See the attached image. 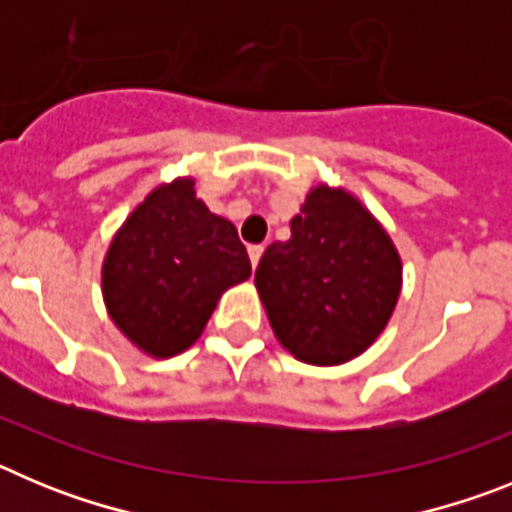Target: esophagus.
I'll list each match as a JSON object with an SVG mask.
<instances>
[{
    "mask_svg": "<svg viewBox=\"0 0 512 512\" xmlns=\"http://www.w3.org/2000/svg\"><path fill=\"white\" fill-rule=\"evenodd\" d=\"M261 256H264V246H248V259H251V266L253 269H256V266H259V261H261Z\"/></svg>",
    "mask_w": 512,
    "mask_h": 512,
    "instance_id": "esophagus-1",
    "label": "esophagus"
}]
</instances>
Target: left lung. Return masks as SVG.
<instances>
[{
    "label": "left lung",
    "instance_id": "8db88e82",
    "mask_svg": "<svg viewBox=\"0 0 512 512\" xmlns=\"http://www.w3.org/2000/svg\"><path fill=\"white\" fill-rule=\"evenodd\" d=\"M289 241L271 243L256 289L274 336L305 364L364 354L390 323L402 261L390 235L346 189H310Z\"/></svg>",
    "mask_w": 512,
    "mask_h": 512
}]
</instances>
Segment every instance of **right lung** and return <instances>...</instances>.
<instances>
[{
  "instance_id": "add662e5",
  "label": "right lung",
  "mask_w": 512,
  "mask_h": 512,
  "mask_svg": "<svg viewBox=\"0 0 512 512\" xmlns=\"http://www.w3.org/2000/svg\"><path fill=\"white\" fill-rule=\"evenodd\" d=\"M248 277L235 225L197 200L194 179H176L153 189L117 230L102 295L130 343L169 359L200 338L225 289Z\"/></svg>"
}]
</instances>
